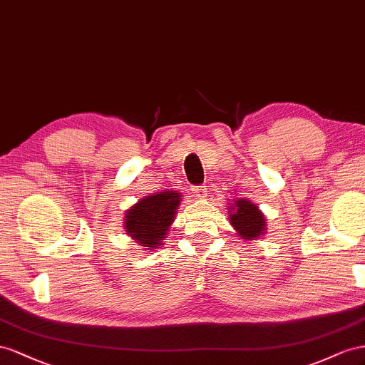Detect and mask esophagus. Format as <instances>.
<instances>
[{
	"mask_svg": "<svg viewBox=\"0 0 365 365\" xmlns=\"http://www.w3.org/2000/svg\"><path fill=\"white\" fill-rule=\"evenodd\" d=\"M192 191H194V195L199 197V199H206V195H207L206 186H194Z\"/></svg>",
	"mask_w": 365,
	"mask_h": 365,
	"instance_id": "1",
	"label": "esophagus"
}]
</instances>
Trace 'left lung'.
Listing matches in <instances>:
<instances>
[{"label": "left lung", "mask_w": 365, "mask_h": 365, "mask_svg": "<svg viewBox=\"0 0 365 365\" xmlns=\"http://www.w3.org/2000/svg\"><path fill=\"white\" fill-rule=\"evenodd\" d=\"M229 220L232 227L245 240H254L264 234L266 220L257 205L246 199L235 200L234 206L229 207Z\"/></svg>", "instance_id": "1"}]
</instances>
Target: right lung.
Segmentation results:
<instances>
[{
    "instance_id": "obj_1",
    "label": "right lung",
    "mask_w": 365,
    "mask_h": 365,
    "mask_svg": "<svg viewBox=\"0 0 365 365\" xmlns=\"http://www.w3.org/2000/svg\"><path fill=\"white\" fill-rule=\"evenodd\" d=\"M180 197L177 191H162L143 197L125 212L127 234L148 251L160 246L174 222Z\"/></svg>"
}]
</instances>
